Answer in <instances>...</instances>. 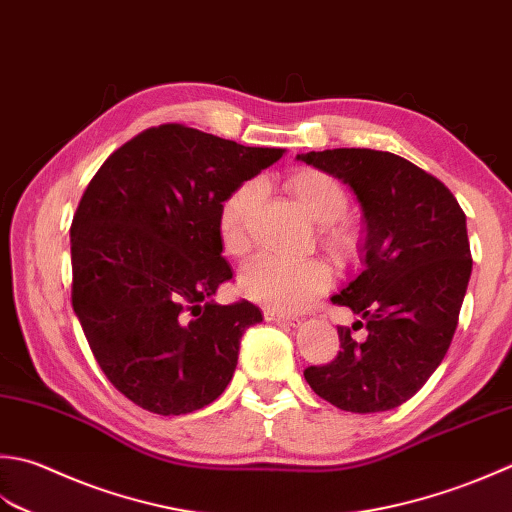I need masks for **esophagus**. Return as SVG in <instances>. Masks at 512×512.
Wrapping results in <instances>:
<instances>
[{
  "instance_id": "1",
  "label": "esophagus",
  "mask_w": 512,
  "mask_h": 512,
  "mask_svg": "<svg viewBox=\"0 0 512 512\" xmlns=\"http://www.w3.org/2000/svg\"><path fill=\"white\" fill-rule=\"evenodd\" d=\"M264 317L268 319V322H279V324H286V326H297L299 322H302V319H299L293 313H279V310H273V308H266Z\"/></svg>"
}]
</instances>
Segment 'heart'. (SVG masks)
<instances>
[{
    "instance_id": "heart-1",
    "label": "heart",
    "mask_w": 512,
    "mask_h": 512,
    "mask_svg": "<svg viewBox=\"0 0 512 512\" xmlns=\"http://www.w3.org/2000/svg\"><path fill=\"white\" fill-rule=\"evenodd\" d=\"M290 190L306 213L319 222L317 239L330 255L355 257L364 246V226L346 215L350 195L335 175L322 168H297L286 177ZM262 199L257 179L230 188L217 206V235L228 255H244L250 248V217ZM330 286V268L317 257L259 255L239 277L242 293L273 310H297L313 302Z\"/></svg>"
}]
</instances>
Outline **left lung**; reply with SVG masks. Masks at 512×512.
Segmentation results:
<instances>
[{"label":"left lung","instance_id":"obj_1","mask_svg":"<svg viewBox=\"0 0 512 512\" xmlns=\"http://www.w3.org/2000/svg\"><path fill=\"white\" fill-rule=\"evenodd\" d=\"M299 159L342 179L364 206L366 268L333 304L359 322L337 326L333 362L308 366L315 393L350 413L408 402L453 342L473 257L455 195L408 159L370 148H333ZM364 325L369 337L352 339Z\"/></svg>","mask_w":512,"mask_h":512}]
</instances>
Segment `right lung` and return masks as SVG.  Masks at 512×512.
<instances>
[{
	"label": "right lung",
	"mask_w": 512,
	"mask_h": 512,
	"mask_svg": "<svg viewBox=\"0 0 512 512\" xmlns=\"http://www.w3.org/2000/svg\"><path fill=\"white\" fill-rule=\"evenodd\" d=\"M282 153L162 124L90 179L70 224V299L99 368L133 404L186 415L233 379L239 339L262 313L210 302L233 277L217 206Z\"/></svg>",
	"instance_id": "obj_1"
}]
</instances>
